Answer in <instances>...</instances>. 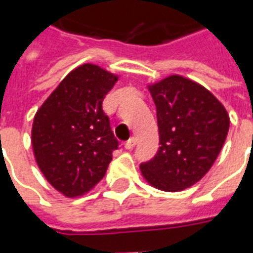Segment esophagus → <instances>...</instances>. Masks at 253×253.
Listing matches in <instances>:
<instances>
[{
	"label": "esophagus",
	"instance_id": "esophagus-1",
	"mask_svg": "<svg viewBox=\"0 0 253 253\" xmlns=\"http://www.w3.org/2000/svg\"><path fill=\"white\" fill-rule=\"evenodd\" d=\"M135 145H137V138L132 137V138H130V139H128V141H127L126 143H125V148H126V149H132V148H134V146H135Z\"/></svg>",
	"mask_w": 253,
	"mask_h": 253
}]
</instances>
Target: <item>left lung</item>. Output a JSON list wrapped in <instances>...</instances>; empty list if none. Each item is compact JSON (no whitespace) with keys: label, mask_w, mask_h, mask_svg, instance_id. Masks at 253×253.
Wrapping results in <instances>:
<instances>
[{"label":"left lung","mask_w":253,"mask_h":253,"mask_svg":"<svg viewBox=\"0 0 253 253\" xmlns=\"http://www.w3.org/2000/svg\"><path fill=\"white\" fill-rule=\"evenodd\" d=\"M157 110L160 146L141 164L150 186L177 192L206 175L222 149L229 115L214 94L177 74L148 86Z\"/></svg>","instance_id":"left-lung-1"}]
</instances>
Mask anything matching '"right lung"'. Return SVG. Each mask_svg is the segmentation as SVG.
Listing matches in <instances>:
<instances>
[{
  "label": "right lung",
  "mask_w": 253,
  "mask_h": 253,
  "mask_svg": "<svg viewBox=\"0 0 253 253\" xmlns=\"http://www.w3.org/2000/svg\"><path fill=\"white\" fill-rule=\"evenodd\" d=\"M118 76L85 63L63 78L32 125V148L47 181L67 198L84 195L104 177L119 142L103 111Z\"/></svg>",
  "instance_id": "right-lung-1"
}]
</instances>
